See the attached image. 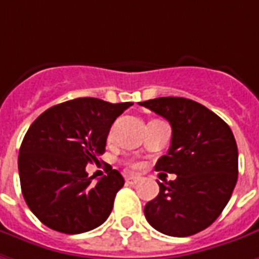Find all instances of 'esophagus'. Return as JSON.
<instances>
[{"mask_svg": "<svg viewBox=\"0 0 259 259\" xmlns=\"http://www.w3.org/2000/svg\"><path fill=\"white\" fill-rule=\"evenodd\" d=\"M142 180V177L140 176H133V174H129V176H126V183L127 184H137L139 181Z\"/></svg>", "mask_w": 259, "mask_h": 259, "instance_id": "esophagus-1", "label": "esophagus"}]
</instances>
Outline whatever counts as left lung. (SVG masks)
<instances>
[{"label": "left lung", "instance_id": "1", "mask_svg": "<svg viewBox=\"0 0 259 259\" xmlns=\"http://www.w3.org/2000/svg\"><path fill=\"white\" fill-rule=\"evenodd\" d=\"M171 126V144L154 168L176 174L146 204L149 224L171 237L210 227L230 201L238 179V149L230 126L210 109L186 98L140 102Z\"/></svg>", "mask_w": 259, "mask_h": 259}]
</instances>
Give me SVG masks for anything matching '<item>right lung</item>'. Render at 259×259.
Returning <instances> with one entry per match:
<instances>
[{
	"mask_svg": "<svg viewBox=\"0 0 259 259\" xmlns=\"http://www.w3.org/2000/svg\"><path fill=\"white\" fill-rule=\"evenodd\" d=\"M132 102L78 98L49 107L29 126L18 156L22 196L42 224L80 234L103 224L124 179L117 170L96 184L86 173L105 153L109 130Z\"/></svg>",
	"mask_w": 259,
	"mask_h": 259,
	"instance_id": "add662e5",
	"label": "right lung"
}]
</instances>
